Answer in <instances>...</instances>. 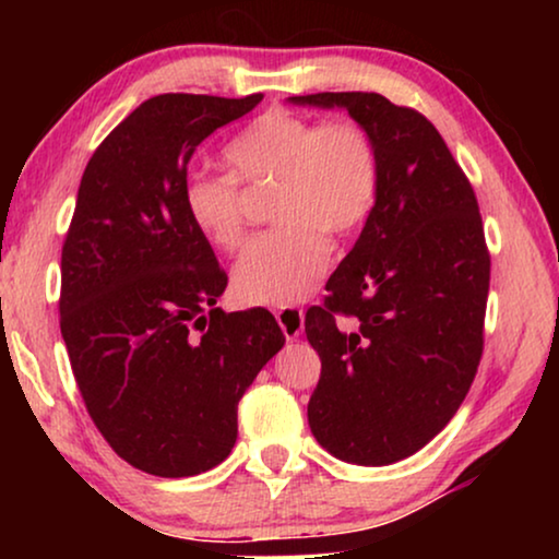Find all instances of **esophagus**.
Instances as JSON below:
<instances>
[{
    "label": "esophagus",
    "instance_id": "esophagus-1",
    "mask_svg": "<svg viewBox=\"0 0 559 559\" xmlns=\"http://www.w3.org/2000/svg\"><path fill=\"white\" fill-rule=\"evenodd\" d=\"M274 318H277V323H280L282 333H285L287 341H295L297 335L302 333V328H305L302 308H295V305H285V308L274 310Z\"/></svg>",
    "mask_w": 559,
    "mask_h": 559
}]
</instances>
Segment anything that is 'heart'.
<instances>
[{
  "mask_svg": "<svg viewBox=\"0 0 559 559\" xmlns=\"http://www.w3.org/2000/svg\"><path fill=\"white\" fill-rule=\"evenodd\" d=\"M224 157L231 175L193 173L182 186L190 224L211 247L234 251L247 236L239 182L274 188L277 226L257 236L234 266V289L251 305L302 300L331 264L325 234L366 224L381 188L377 140L356 119H312L272 109L249 121Z\"/></svg>",
  "mask_w": 559,
  "mask_h": 559,
  "instance_id": "heart-1",
  "label": "heart"
}]
</instances>
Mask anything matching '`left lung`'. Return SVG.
<instances>
[{
  "instance_id": "8db88e82",
  "label": "left lung",
  "mask_w": 559,
  "mask_h": 559,
  "mask_svg": "<svg viewBox=\"0 0 559 559\" xmlns=\"http://www.w3.org/2000/svg\"><path fill=\"white\" fill-rule=\"evenodd\" d=\"M341 106L377 140V205L323 305L305 316L320 356L308 423L328 453L389 465L425 448L461 407L484 354L491 254L463 167L423 114L381 94L293 96Z\"/></svg>"
}]
</instances>
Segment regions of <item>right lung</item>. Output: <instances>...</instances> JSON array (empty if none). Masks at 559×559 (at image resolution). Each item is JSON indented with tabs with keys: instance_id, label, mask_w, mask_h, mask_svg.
Masks as SVG:
<instances>
[{
	"instance_id": "1",
	"label": "right lung",
	"mask_w": 559,
	"mask_h": 559,
	"mask_svg": "<svg viewBox=\"0 0 559 559\" xmlns=\"http://www.w3.org/2000/svg\"><path fill=\"white\" fill-rule=\"evenodd\" d=\"M262 98L152 96L83 170L60 257V333L98 432L150 476L226 461L239 400L285 346L270 310L216 308L228 277L182 205L198 144Z\"/></svg>"
}]
</instances>
